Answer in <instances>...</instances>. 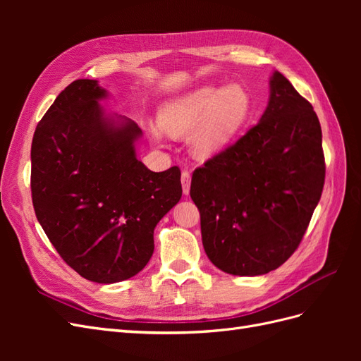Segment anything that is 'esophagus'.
Returning <instances> with one entry per match:
<instances>
[{
	"label": "esophagus",
	"mask_w": 361,
	"mask_h": 361,
	"mask_svg": "<svg viewBox=\"0 0 361 361\" xmlns=\"http://www.w3.org/2000/svg\"><path fill=\"white\" fill-rule=\"evenodd\" d=\"M180 182H182V190H183V194L188 195L190 194V188H191V173L183 170L182 171V176H180Z\"/></svg>",
	"instance_id": "1"
}]
</instances>
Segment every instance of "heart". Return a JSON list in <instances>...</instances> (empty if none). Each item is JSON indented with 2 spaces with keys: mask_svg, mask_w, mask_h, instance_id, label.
I'll list each match as a JSON object with an SVG mask.
<instances>
[{
  "mask_svg": "<svg viewBox=\"0 0 361 361\" xmlns=\"http://www.w3.org/2000/svg\"><path fill=\"white\" fill-rule=\"evenodd\" d=\"M250 116L251 99L244 87H202L164 104L159 125L173 137H187L197 128L191 140L192 154L209 159L231 143ZM154 135L159 134L155 130Z\"/></svg>",
  "mask_w": 361,
  "mask_h": 361,
  "instance_id": "heart-1",
  "label": "heart"
}]
</instances>
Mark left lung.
<instances>
[{
	"label": "left lung",
	"instance_id": "obj_1",
	"mask_svg": "<svg viewBox=\"0 0 361 361\" xmlns=\"http://www.w3.org/2000/svg\"><path fill=\"white\" fill-rule=\"evenodd\" d=\"M325 180L313 106L280 72L259 123L192 173L207 257L227 274H268L293 255Z\"/></svg>",
	"mask_w": 361,
	"mask_h": 361
}]
</instances>
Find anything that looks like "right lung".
Returning <instances> with one entry per match:
<instances>
[{
  "instance_id": "add662e5",
  "label": "right lung",
  "mask_w": 361,
  "mask_h": 361,
  "mask_svg": "<svg viewBox=\"0 0 361 361\" xmlns=\"http://www.w3.org/2000/svg\"><path fill=\"white\" fill-rule=\"evenodd\" d=\"M108 92L76 80L39 122L31 145V195L51 244L94 283L123 281L154 255V231L182 197L180 170L150 171L138 161L143 135L125 116L106 114Z\"/></svg>"
}]
</instances>
